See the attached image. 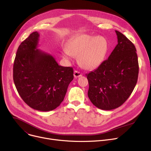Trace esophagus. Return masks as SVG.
<instances>
[{
    "mask_svg": "<svg viewBox=\"0 0 151 151\" xmlns=\"http://www.w3.org/2000/svg\"><path fill=\"white\" fill-rule=\"evenodd\" d=\"M73 75H74V77L75 78H79L80 76H83V74L81 73H80V71H78L77 70H75L74 71V73H73Z\"/></svg>",
    "mask_w": 151,
    "mask_h": 151,
    "instance_id": "esophagus-1",
    "label": "esophagus"
}]
</instances>
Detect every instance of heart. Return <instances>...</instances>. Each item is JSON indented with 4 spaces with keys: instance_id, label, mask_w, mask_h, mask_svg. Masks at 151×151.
Instances as JSON below:
<instances>
[{
    "instance_id": "obj_1",
    "label": "heart",
    "mask_w": 151,
    "mask_h": 151,
    "mask_svg": "<svg viewBox=\"0 0 151 151\" xmlns=\"http://www.w3.org/2000/svg\"><path fill=\"white\" fill-rule=\"evenodd\" d=\"M109 50L107 40L104 37L78 35L71 39L63 50V56L68 59L78 55L80 65L85 69L96 68L104 62Z\"/></svg>"
}]
</instances>
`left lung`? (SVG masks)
I'll list each match as a JSON object with an SVG mask.
<instances>
[{
  "label": "left lung",
  "instance_id": "1",
  "mask_svg": "<svg viewBox=\"0 0 151 151\" xmlns=\"http://www.w3.org/2000/svg\"><path fill=\"white\" fill-rule=\"evenodd\" d=\"M117 45L108 59L93 71L86 74L88 97L93 105L103 110L121 106L135 87L139 65L137 50L133 43L115 30Z\"/></svg>",
  "mask_w": 151,
  "mask_h": 151
}]
</instances>
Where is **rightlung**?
Instances as JSON below:
<instances>
[{"label":"right lung","instance_id":"add662e5","mask_svg":"<svg viewBox=\"0 0 151 151\" xmlns=\"http://www.w3.org/2000/svg\"><path fill=\"white\" fill-rule=\"evenodd\" d=\"M39 37L38 32H34L18 47L13 65V81L28 106L49 111L64 99L73 80V69L59 65L51 54L37 49Z\"/></svg>","mask_w":151,"mask_h":151}]
</instances>
